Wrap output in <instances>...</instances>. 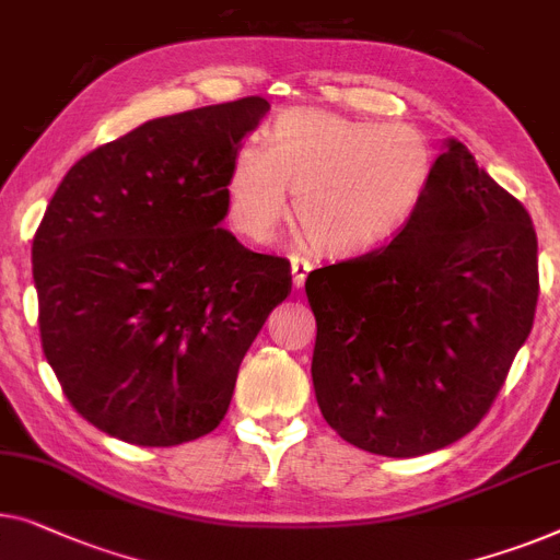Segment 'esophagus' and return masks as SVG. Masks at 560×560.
Segmentation results:
<instances>
[{"instance_id":"34e87169","label":"esophagus","mask_w":560,"mask_h":560,"mask_svg":"<svg viewBox=\"0 0 560 560\" xmlns=\"http://www.w3.org/2000/svg\"><path fill=\"white\" fill-rule=\"evenodd\" d=\"M311 267L313 265L303 260V257H293V260H290V272H293V285L295 288L305 285V278H307V272H311Z\"/></svg>"}]
</instances>
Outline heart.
<instances>
[{
    "mask_svg": "<svg viewBox=\"0 0 560 560\" xmlns=\"http://www.w3.org/2000/svg\"><path fill=\"white\" fill-rule=\"evenodd\" d=\"M434 151L407 124L348 118L318 108L282 110L267 145L232 151L226 217L242 237L270 240L295 189V224L328 255H363L401 237L424 207Z\"/></svg>",
    "mask_w": 560,
    "mask_h": 560,
    "instance_id": "heart-1",
    "label": "heart"
}]
</instances>
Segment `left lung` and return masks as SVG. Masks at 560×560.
<instances>
[{
    "label": "left lung",
    "instance_id": "8db88e82",
    "mask_svg": "<svg viewBox=\"0 0 560 560\" xmlns=\"http://www.w3.org/2000/svg\"><path fill=\"white\" fill-rule=\"evenodd\" d=\"M313 386L353 447L419 457L480 424L538 303L530 214L452 139L401 237L318 267Z\"/></svg>",
    "mask_w": 560,
    "mask_h": 560
}]
</instances>
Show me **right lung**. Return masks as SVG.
<instances>
[{"instance_id":"obj_1","label":"right lung","mask_w":560,"mask_h":560,"mask_svg":"<svg viewBox=\"0 0 560 560\" xmlns=\"http://www.w3.org/2000/svg\"><path fill=\"white\" fill-rule=\"evenodd\" d=\"M270 103L153 118L65 174L32 240L39 338L62 394L101 432L174 447L220 427L247 348L290 295L285 257L240 245L232 151Z\"/></svg>"}]
</instances>
